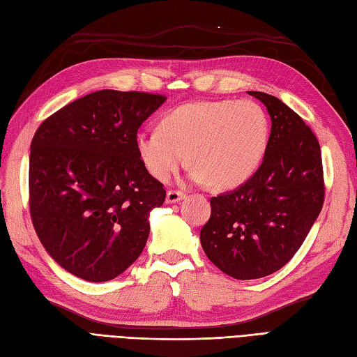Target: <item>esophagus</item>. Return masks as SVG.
Returning <instances> with one entry per match:
<instances>
[{
    "mask_svg": "<svg viewBox=\"0 0 357 357\" xmlns=\"http://www.w3.org/2000/svg\"><path fill=\"white\" fill-rule=\"evenodd\" d=\"M183 198H185V193L183 192H178V190H168L167 192V204H176L178 201H181Z\"/></svg>",
    "mask_w": 357,
    "mask_h": 357,
    "instance_id": "1",
    "label": "esophagus"
}]
</instances>
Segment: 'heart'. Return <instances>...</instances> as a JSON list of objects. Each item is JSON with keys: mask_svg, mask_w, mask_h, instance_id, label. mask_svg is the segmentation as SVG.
Wrapping results in <instances>:
<instances>
[{"mask_svg": "<svg viewBox=\"0 0 357 357\" xmlns=\"http://www.w3.org/2000/svg\"><path fill=\"white\" fill-rule=\"evenodd\" d=\"M268 138V117L257 102L201 101L167 112L159 128L139 129L134 143L149 174L159 181H167L189 159L193 183L232 189L262 164Z\"/></svg>", "mask_w": 357, "mask_h": 357, "instance_id": "b5f03b06", "label": "heart"}]
</instances>
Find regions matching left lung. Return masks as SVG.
Returning <instances> with one entry per match:
<instances>
[{
  "label": "left lung",
  "mask_w": 357,
  "mask_h": 357,
  "mask_svg": "<svg viewBox=\"0 0 357 357\" xmlns=\"http://www.w3.org/2000/svg\"><path fill=\"white\" fill-rule=\"evenodd\" d=\"M271 117L262 165L244 185L210 199L205 255L236 280L283 268L307 238L325 199L321 152L305 122L273 95L248 91Z\"/></svg>",
  "instance_id": "1"
}]
</instances>
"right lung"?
Wrapping results in <instances>:
<instances>
[{
	"label": "right lung",
	"mask_w": 357,
	"mask_h": 357,
	"mask_svg": "<svg viewBox=\"0 0 357 357\" xmlns=\"http://www.w3.org/2000/svg\"><path fill=\"white\" fill-rule=\"evenodd\" d=\"M165 101L104 89L38 126L29 153L31 218L43 247L70 274L109 282L142 255L150 213L167 192L139 160L134 139Z\"/></svg>",
	"instance_id": "right-lung-1"
}]
</instances>
